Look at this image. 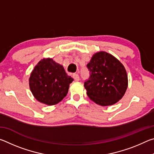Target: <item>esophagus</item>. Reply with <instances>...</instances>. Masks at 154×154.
I'll list each match as a JSON object with an SVG mask.
<instances>
[{
  "label": "esophagus",
  "instance_id": "obj_1",
  "mask_svg": "<svg viewBox=\"0 0 154 154\" xmlns=\"http://www.w3.org/2000/svg\"><path fill=\"white\" fill-rule=\"evenodd\" d=\"M72 76H73L74 79H75V81H76V82H78V81L79 80V75H78L77 73L73 74V75H72Z\"/></svg>",
  "mask_w": 154,
  "mask_h": 154
}]
</instances>
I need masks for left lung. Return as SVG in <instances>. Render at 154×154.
Instances as JSON below:
<instances>
[{
  "label": "left lung",
  "mask_w": 154,
  "mask_h": 154,
  "mask_svg": "<svg viewBox=\"0 0 154 154\" xmlns=\"http://www.w3.org/2000/svg\"><path fill=\"white\" fill-rule=\"evenodd\" d=\"M87 67L90 76L84 87L91 100L99 105L109 106L123 97L128 88V76L118 59L105 51L97 52Z\"/></svg>",
  "instance_id": "1"
}]
</instances>
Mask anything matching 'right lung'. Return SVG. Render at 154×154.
Returning a JSON list of instances; mask_svg holds the SVG:
<instances>
[{
  "label": "right lung",
  "mask_w": 154,
  "mask_h": 154,
  "mask_svg": "<svg viewBox=\"0 0 154 154\" xmlns=\"http://www.w3.org/2000/svg\"><path fill=\"white\" fill-rule=\"evenodd\" d=\"M73 79L64 67L51 58H43L34 68L29 78L30 91L36 100L47 105L58 103L66 96Z\"/></svg>",
  "instance_id": "obj_1"
}]
</instances>
